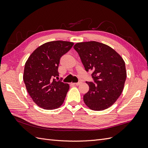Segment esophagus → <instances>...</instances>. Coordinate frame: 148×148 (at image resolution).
<instances>
[{"mask_svg":"<svg viewBox=\"0 0 148 148\" xmlns=\"http://www.w3.org/2000/svg\"><path fill=\"white\" fill-rule=\"evenodd\" d=\"M80 82H78V83H71V84L72 85H73V86H78V85H79L80 84Z\"/></svg>","mask_w":148,"mask_h":148,"instance_id":"34e87169","label":"esophagus"}]
</instances>
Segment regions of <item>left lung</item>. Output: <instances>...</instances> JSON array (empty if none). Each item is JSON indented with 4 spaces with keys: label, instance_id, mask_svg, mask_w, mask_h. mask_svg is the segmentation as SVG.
Listing matches in <instances>:
<instances>
[{
    "label": "left lung",
    "instance_id": "obj_1",
    "mask_svg": "<svg viewBox=\"0 0 148 148\" xmlns=\"http://www.w3.org/2000/svg\"><path fill=\"white\" fill-rule=\"evenodd\" d=\"M73 47L86 71H93L95 83L86 82L89 89L83 96L85 104L93 110L109 108L122 94L126 80L122 57L109 46L96 41L78 42Z\"/></svg>",
    "mask_w": 148,
    "mask_h": 148
}]
</instances>
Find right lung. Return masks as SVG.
<instances>
[{
	"label": "right lung",
	"mask_w": 148,
	"mask_h": 148,
	"mask_svg": "<svg viewBox=\"0 0 148 148\" xmlns=\"http://www.w3.org/2000/svg\"><path fill=\"white\" fill-rule=\"evenodd\" d=\"M73 44L63 41L44 43L35 49L26 62L23 81L26 90L36 104L41 108L56 109L64 103L69 84L54 78L59 77L61 57Z\"/></svg>",
	"instance_id": "obj_1"
}]
</instances>
